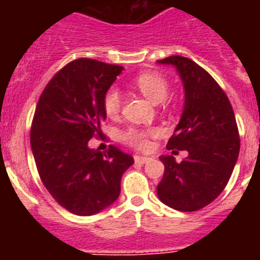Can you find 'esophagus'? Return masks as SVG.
<instances>
[{"instance_id":"1","label":"esophagus","mask_w":260,"mask_h":260,"mask_svg":"<svg viewBox=\"0 0 260 260\" xmlns=\"http://www.w3.org/2000/svg\"><path fill=\"white\" fill-rule=\"evenodd\" d=\"M151 158L150 157H146V156H134V161L137 164H146V162L150 161Z\"/></svg>"}]
</instances>
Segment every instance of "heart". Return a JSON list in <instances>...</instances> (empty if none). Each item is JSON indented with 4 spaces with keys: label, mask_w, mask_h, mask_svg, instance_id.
<instances>
[{
    "label": "heart",
    "mask_w": 260,
    "mask_h": 260,
    "mask_svg": "<svg viewBox=\"0 0 260 260\" xmlns=\"http://www.w3.org/2000/svg\"><path fill=\"white\" fill-rule=\"evenodd\" d=\"M134 84L150 102L158 104L165 100L169 91V86L164 77L156 73H143L138 75ZM121 93L116 87H110L104 96V110L108 116L113 117L121 109ZM157 134L156 128L128 127L121 133V139L128 146L144 150L148 146V137Z\"/></svg>",
    "instance_id": "b5f03b06"
}]
</instances>
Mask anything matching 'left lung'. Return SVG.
I'll return each mask as SVG.
<instances>
[{
  "instance_id": "8db88e82",
  "label": "left lung",
  "mask_w": 260,
  "mask_h": 260,
  "mask_svg": "<svg viewBox=\"0 0 260 260\" xmlns=\"http://www.w3.org/2000/svg\"><path fill=\"white\" fill-rule=\"evenodd\" d=\"M157 63L174 66L185 88L182 116L167 148L189 152L180 164L172 155L160 156L165 171L157 197L177 211H198L221 194L237 162L236 117L228 96L198 63L182 56Z\"/></svg>"
}]
</instances>
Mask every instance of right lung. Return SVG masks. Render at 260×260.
<instances>
[{
    "label": "right lung",
    "mask_w": 260,
    "mask_h": 260,
    "mask_svg": "<svg viewBox=\"0 0 260 260\" xmlns=\"http://www.w3.org/2000/svg\"><path fill=\"white\" fill-rule=\"evenodd\" d=\"M122 66L89 58L70 62L47 84L31 127V148L41 181L69 212L91 216L109 207L121 192L122 174L134 158L110 146L88 147L107 118L104 96Z\"/></svg>",
    "instance_id": "1"
}]
</instances>
